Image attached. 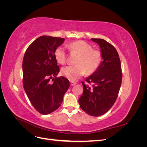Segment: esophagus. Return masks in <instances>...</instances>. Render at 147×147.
I'll return each mask as SVG.
<instances>
[{
	"label": "esophagus",
	"instance_id": "34e87169",
	"mask_svg": "<svg viewBox=\"0 0 147 147\" xmlns=\"http://www.w3.org/2000/svg\"><path fill=\"white\" fill-rule=\"evenodd\" d=\"M77 83L76 82H70V85L71 86H74L75 84H76Z\"/></svg>",
	"mask_w": 147,
	"mask_h": 147
}]
</instances>
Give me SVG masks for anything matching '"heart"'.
<instances>
[{
	"label": "heart",
	"instance_id": "obj_1",
	"mask_svg": "<svg viewBox=\"0 0 147 147\" xmlns=\"http://www.w3.org/2000/svg\"><path fill=\"white\" fill-rule=\"evenodd\" d=\"M71 54L77 55L74 65H69L61 69V74L70 81H75L83 75L94 73L99 67L102 61V53L99 50L93 49L88 43L77 40L67 45ZM54 56L57 63L64 64L67 61V55L63 47H57Z\"/></svg>",
	"mask_w": 147,
	"mask_h": 147
}]
</instances>
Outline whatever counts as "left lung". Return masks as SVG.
Wrapping results in <instances>:
<instances>
[{"label":"left lung","mask_w":147,"mask_h":147,"mask_svg":"<svg viewBox=\"0 0 147 147\" xmlns=\"http://www.w3.org/2000/svg\"><path fill=\"white\" fill-rule=\"evenodd\" d=\"M98 43L102 56L99 67L82 82L83 92L78 100L80 108L93 117L104 115L116 101L122 82L121 65L118 53L110 43L102 38H91Z\"/></svg>","instance_id":"obj_1"}]
</instances>
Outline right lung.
I'll list each match as a JSON object with an SVG mask.
<instances>
[{"mask_svg":"<svg viewBox=\"0 0 147 147\" xmlns=\"http://www.w3.org/2000/svg\"><path fill=\"white\" fill-rule=\"evenodd\" d=\"M64 40V38L43 35L31 43L24 53V91L31 104L42 115L50 114L59 107L70 86L68 79L57 77L59 67L54 56L55 49Z\"/></svg>","mask_w":147,"mask_h":147,"instance_id":"right-lung-1","label":"right lung"}]
</instances>
